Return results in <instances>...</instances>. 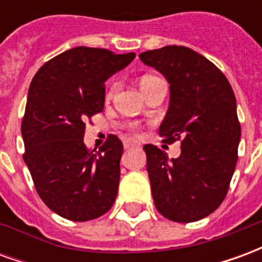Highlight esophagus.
<instances>
[{
	"label": "esophagus",
	"instance_id": "esophagus-1",
	"mask_svg": "<svg viewBox=\"0 0 262 262\" xmlns=\"http://www.w3.org/2000/svg\"><path fill=\"white\" fill-rule=\"evenodd\" d=\"M123 146H125V148L135 147V146H139V142L135 140V139H132V137H125L123 139Z\"/></svg>",
	"mask_w": 262,
	"mask_h": 262
}]
</instances>
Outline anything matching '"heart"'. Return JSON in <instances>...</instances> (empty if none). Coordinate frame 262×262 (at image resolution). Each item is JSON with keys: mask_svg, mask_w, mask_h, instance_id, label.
Returning <instances> with one entry per match:
<instances>
[{"mask_svg": "<svg viewBox=\"0 0 262 262\" xmlns=\"http://www.w3.org/2000/svg\"><path fill=\"white\" fill-rule=\"evenodd\" d=\"M161 81L163 80L159 78V77H156V75L146 74V75H143V77H140V80H139V85H140V90L144 92V95H147L148 92L151 91L154 86L157 85L159 82H161ZM116 88H118V85H116V82H114V84L111 85V88H109V92H108L109 97H112V95H114V92L116 91ZM125 126L127 127V129H130V130H136L137 129V123H135V122H126Z\"/></svg>", "mask_w": 262, "mask_h": 262, "instance_id": "b5f03b06", "label": "heart"}]
</instances>
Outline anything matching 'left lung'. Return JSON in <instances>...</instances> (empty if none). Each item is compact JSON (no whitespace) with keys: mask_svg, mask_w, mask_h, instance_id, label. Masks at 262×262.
I'll return each mask as SVG.
<instances>
[{"mask_svg":"<svg viewBox=\"0 0 262 262\" xmlns=\"http://www.w3.org/2000/svg\"><path fill=\"white\" fill-rule=\"evenodd\" d=\"M170 84V105L159 135L181 142L178 159L146 144L154 205L167 219L196 222L214 212L229 191L242 127L230 82L202 54L185 46L140 53Z\"/></svg>","mask_w":262,"mask_h":262,"instance_id":"left-lung-1","label":"left lung"}]
</instances>
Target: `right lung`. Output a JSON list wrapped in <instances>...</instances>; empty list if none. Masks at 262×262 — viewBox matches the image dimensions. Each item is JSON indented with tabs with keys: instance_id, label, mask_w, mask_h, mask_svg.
Wrapping results in <instances>:
<instances>
[{
	"instance_id": "obj_1",
	"label": "right lung",
	"mask_w": 262,
	"mask_h": 262,
	"mask_svg": "<svg viewBox=\"0 0 262 262\" xmlns=\"http://www.w3.org/2000/svg\"><path fill=\"white\" fill-rule=\"evenodd\" d=\"M135 57L80 46L49 60L32 80L20 125L24 160L40 199L64 219H97L116 199L123 144L109 135L90 151L85 120L103 111L105 81Z\"/></svg>"
}]
</instances>
